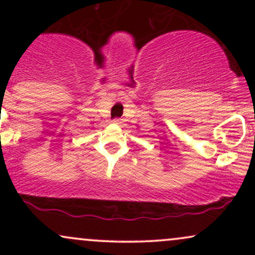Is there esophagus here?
Returning a JSON list of instances; mask_svg holds the SVG:
<instances>
[{"mask_svg": "<svg viewBox=\"0 0 255 255\" xmlns=\"http://www.w3.org/2000/svg\"><path fill=\"white\" fill-rule=\"evenodd\" d=\"M114 122H115V124H118V125H121L122 122H124V120H122V119H115V120H114Z\"/></svg>", "mask_w": 255, "mask_h": 255, "instance_id": "esophagus-1", "label": "esophagus"}]
</instances>
